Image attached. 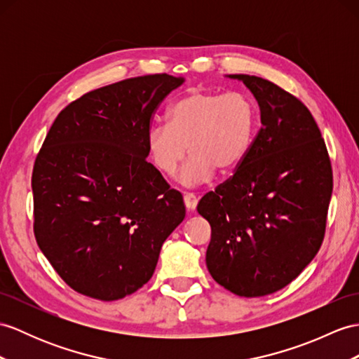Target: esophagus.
<instances>
[{
	"label": "esophagus",
	"instance_id": "esophagus-1",
	"mask_svg": "<svg viewBox=\"0 0 359 359\" xmlns=\"http://www.w3.org/2000/svg\"><path fill=\"white\" fill-rule=\"evenodd\" d=\"M184 204L187 210H195L198 205V198L194 194H184Z\"/></svg>",
	"mask_w": 359,
	"mask_h": 359
}]
</instances>
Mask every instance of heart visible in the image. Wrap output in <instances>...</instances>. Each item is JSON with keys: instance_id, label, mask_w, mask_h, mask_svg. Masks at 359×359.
Returning <instances> with one entry per match:
<instances>
[{"instance_id": "1", "label": "heart", "mask_w": 359, "mask_h": 359, "mask_svg": "<svg viewBox=\"0 0 359 359\" xmlns=\"http://www.w3.org/2000/svg\"><path fill=\"white\" fill-rule=\"evenodd\" d=\"M257 128V107L242 91L195 90L175 100L168 123L152 126L146 135L147 155L154 168L173 175L189 152L178 182L194 187L229 172L245 160Z\"/></svg>"}]
</instances>
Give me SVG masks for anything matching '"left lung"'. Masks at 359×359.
Instances as JSON below:
<instances>
[{"label": "left lung", "mask_w": 359, "mask_h": 359, "mask_svg": "<svg viewBox=\"0 0 359 359\" xmlns=\"http://www.w3.org/2000/svg\"><path fill=\"white\" fill-rule=\"evenodd\" d=\"M226 77L255 95L262 128L233 177L199 201L212 226L205 264L230 292L264 297L316 257L334 180L325 140L299 99L257 76Z\"/></svg>", "instance_id": "left-lung-1"}]
</instances>
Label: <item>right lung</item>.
I'll return each mask as SVG.
<instances>
[{
	"label": "right lung",
	"instance_id": "obj_1",
	"mask_svg": "<svg viewBox=\"0 0 359 359\" xmlns=\"http://www.w3.org/2000/svg\"><path fill=\"white\" fill-rule=\"evenodd\" d=\"M182 83L149 74L102 86L48 130L32 175L34 238L79 294L112 302L140 290L184 221L181 194L146 161L152 114Z\"/></svg>",
	"mask_w": 359,
	"mask_h": 359
}]
</instances>
